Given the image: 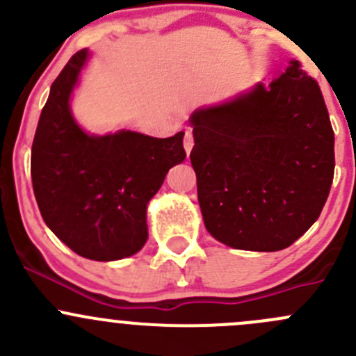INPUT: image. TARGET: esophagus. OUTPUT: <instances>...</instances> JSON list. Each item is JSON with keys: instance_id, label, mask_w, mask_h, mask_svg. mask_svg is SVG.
<instances>
[{"instance_id": "obj_1", "label": "esophagus", "mask_w": 356, "mask_h": 356, "mask_svg": "<svg viewBox=\"0 0 356 356\" xmlns=\"http://www.w3.org/2000/svg\"><path fill=\"white\" fill-rule=\"evenodd\" d=\"M193 146H195V138H193V134L189 131H186V134H184V149H186V153H191V149H193Z\"/></svg>"}]
</instances>
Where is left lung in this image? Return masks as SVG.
I'll use <instances>...</instances> for the list:
<instances>
[{"label": "left lung", "mask_w": 356, "mask_h": 356, "mask_svg": "<svg viewBox=\"0 0 356 356\" xmlns=\"http://www.w3.org/2000/svg\"><path fill=\"white\" fill-rule=\"evenodd\" d=\"M191 125L201 215L217 241L279 251L314 225L331 191L334 131L296 60L268 86L196 110Z\"/></svg>", "instance_id": "8db88e82"}]
</instances>
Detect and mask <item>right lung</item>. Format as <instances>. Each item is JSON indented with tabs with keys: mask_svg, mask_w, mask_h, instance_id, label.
Segmentation results:
<instances>
[{
	"mask_svg": "<svg viewBox=\"0 0 356 356\" xmlns=\"http://www.w3.org/2000/svg\"><path fill=\"white\" fill-rule=\"evenodd\" d=\"M88 56V49L75 53L51 84L32 143V188L60 241L89 260L111 261L145 246L146 204L184 161V132L167 139L131 131L86 134L68 102Z\"/></svg>",
	"mask_w": 356,
	"mask_h": 356,
	"instance_id": "obj_1",
	"label": "right lung"
}]
</instances>
